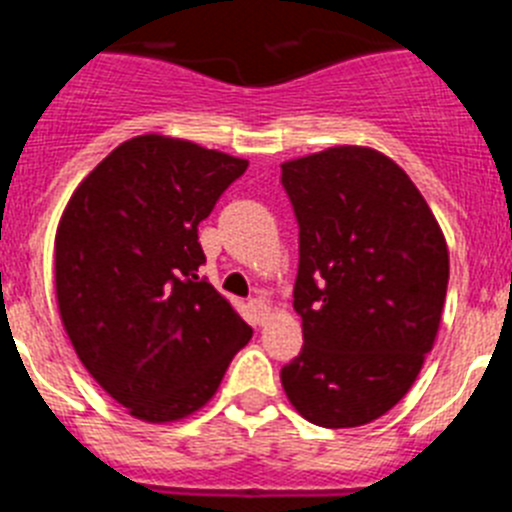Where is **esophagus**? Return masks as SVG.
<instances>
[{
	"label": "esophagus",
	"instance_id": "obj_1",
	"mask_svg": "<svg viewBox=\"0 0 512 512\" xmlns=\"http://www.w3.org/2000/svg\"><path fill=\"white\" fill-rule=\"evenodd\" d=\"M251 310H253V315H256V323H264L266 315L271 312V307H269V302L264 300V297H253Z\"/></svg>",
	"mask_w": 512,
	"mask_h": 512
}]
</instances>
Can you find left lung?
Masks as SVG:
<instances>
[{"label": "left lung", "mask_w": 512, "mask_h": 512, "mask_svg": "<svg viewBox=\"0 0 512 512\" xmlns=\"http://www.w3.org/2000/svg\"><path fill=\"white\" fill-rule=\"evenodd\" d=\"M300 225L302 351L282 387L305 420L356 428L408 395L436 341L449 248L410 176L384 153L336 146L282 164Z\"/></svg>", "instance_id": "1"}]
</instances>
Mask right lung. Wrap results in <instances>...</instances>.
<instances>
[{
    "mask_svg": "<svg viewBox=\"0 0 512 512\" xmlns=\"http://www.w3.org/2000/svg\"><path fill=\"white\" fill-rule=\"evenodd\" d=\"M248 169L192 140L138 135L76 187L56 230V297L112 400L171 423L217 392L253 330L207 279L197 225Z\"/></svg>",
    "mask_w": 512,
    "mask_h": 512,
    "instance_id": "1",
    "label": "right lung"
}]
</instances>
